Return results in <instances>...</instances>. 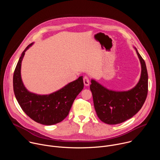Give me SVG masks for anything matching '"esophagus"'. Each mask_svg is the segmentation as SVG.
I'll use <instances>...</instances> for the list:
<instances>
[{"instance_id": "1", "label": "esophagus", "mask_w": 160, "mask_h": 160, "mask_svg": "<svg viewBox=\"0 0 160 160\" xmlns=\"http://www.w3.org/2000/svg\"><path fill=\"white\" fill-rule=\"evenodd\" d=\"M83 83L85 86H88L89 85V83H90L89 78L87 76L83 77Z\"/></svg>"}]
</instances>
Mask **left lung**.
<instances>
[{
  "label": "left lung",
  "instance_id": "left-lung-1",
  "mask_svg": "<svg viewBox=\"0 0 160 160\" xmlns=\"http://www.w3.org/2000/svg\"><path fill=\"white\" fill-rule=\"evenodd\" d=\"M141 65L139 82L126 91L109 90L95 80H91L94 108L99 118L105 123L116 125L133 117L142 107L148 95V75L146 65L138 49L134 48Z\"/></svg>",
  "mask_w": 160,
  "mask_h": 160
}]
</instances>
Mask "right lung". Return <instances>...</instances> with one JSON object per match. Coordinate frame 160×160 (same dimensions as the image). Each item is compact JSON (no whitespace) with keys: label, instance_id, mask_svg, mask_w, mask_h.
<instances>
[{"label":"right lung","instance_id":"1","mask_svg":"<svg viewBox=\"0 0 160 160\" xmlns=\"http://www.w3.org/2000/svg\"><path fill=\"white\" fill-rule=\"evenodd\" d=\"M33 43L29 44L22 52L15 68L14 92L20 107L30 118L42 125H52L61 122L68 115L74 100L83 88V77L48 95L30 92L22 83L21 67L25 52Z\"/></svg>","mask_w":160,"mask_h":160}]
</instances>
